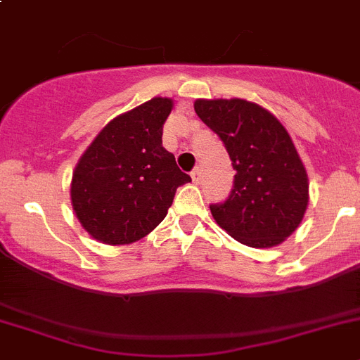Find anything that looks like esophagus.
I'll use <instances>...</instances> for the list:
<instances>
[{
	"label": "esophagus",
	"instance_id": "obj_1",
	"mask_svg": "<svg viewBox=\"0 0 360 360\" xmlns=\"http://www.w3.org/2000/svg\"><path fill=\"white\" fill-rule=\"evenodd\" d=\"M192 179H193V183H195V184H199L200 181H202V168H200V167H195V168H193Z\"/></svg>",
	"mask_w": 360,
	"mask_h": 360
}]
</instances>
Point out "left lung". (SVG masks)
I'll use <instances>...</instances> for the list:
<instances>
[{"label":"left lung","mask_w":360,"mask_h":360,"mask_svg":"<svg viewBox=\"0 0 360 360\" xmlns=\"http://www.w3.org/2000/svg\"><path fill=\"white\" fill-rule=\"evenodd\" d=\"M193 109L222 140L236 172L228 199L210 206L215 222L249 248L281 244L309 206V177L289 132L242 98H199Z\"/></svg>","instance_id":"left-lung-1"}]
</instances>
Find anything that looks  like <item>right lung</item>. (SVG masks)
I'll list each match as a JSON object with an SVG mask.
<instances>
[{"mask_svg": "<svg viewBox=\"0 0 360 360\" xmlns=\"http://www.w3.org/2000/svg\"><path fill=\"white\" fill-rule=\"evenodd\" d=\"M172 98H156L111 120L86 148L71 179L77 219L95 240H140L167 217L176 190L190 183L163 147Z\"/></svg>", "mask_w": 360, "mask_h": 360, "instance_id": "add662e5", "label": "right lung"}]
</instances>
